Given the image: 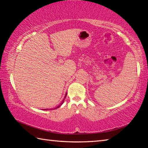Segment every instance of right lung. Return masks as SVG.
I'll list each match as a JSON object with an SVG mask.
<instances>
[{
    "instance_id": "add662e5",
    "label": "right lung",
    "mask_w": 148,
    "mask_h": 148,
    "mask_svg": "<svg viewBox=\"0 0 148 148\" xmlns=\"http://www.w3.org/2000/svg\"><path fill=\"white\" fill-rule=\"evenodd\" d=\"M66 95H65V97H64V99L63 100H62V102H61V104H60L59 105V106H57L56 108H53V109H51V110H55V109H57V108H59L60 106H61V105L62 104V103H63V102H64V99H65V98H66ZM44 110H48V109H44Z\"/></svg>"
}]
</instances>
